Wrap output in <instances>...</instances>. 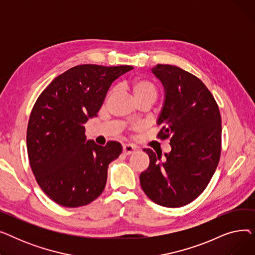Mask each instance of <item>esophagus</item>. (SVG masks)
Instances as JSON below:
<instances>
[{"label": "esophagus", "instance_id": "34e87169", "mask_svg": "<svg viewBox=\"0 0 255 255\" xmlns=\"http://www.w3.org/2000/svg\"><path fill=\"white\" fill-rule=\"evenodd\" d=\"M135 150H136V149H135L134 145L128 144V143L123 144V153H124L125 155H130V154H132V153H134Z\"/></svg>", "mask_w": 255, "mask_h": 255}]
</instances>
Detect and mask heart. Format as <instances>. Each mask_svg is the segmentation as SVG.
<instances>
[{"instance_id":"b5f03b06","label":"heart","mask_w":255,"mask_h":255,"mask_svg":"<svg viewBox=\"0 0 255 255\" xmlns=\"http://www.w3.org/2000/svg\"><path fill=\"white\" fill-rule=\"evenodd\" d=\"M127 85L129 89L132 91L133 95H134L135 99L138 101L140 100H152L153 102L158 97V87L153 82V80L142 77V76H135L132 77L127 82ZM113 93V89H111L107 93V95H111Z\"/></svg>"}]
</instances>
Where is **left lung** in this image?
<instances>
[{"label": "left lung", "instance_id": "obj_1", "mask_svg": "<svg viewBox=\"0 0 255 255\" xmlns=\"http://www.w3.org/2000/svg\"><path fill=\"white\" fill-rule=\"evenodd\" d=\"M165 91L158 137L170 139L164 154L143 149L150 165L139 176L143 192L157 205L179 208L203 193L219 163L221 116L212 93L195 75L177 66L152 68Z\"/></svg>", "mask_w": 255, "mask_h": 255}]
</instances>
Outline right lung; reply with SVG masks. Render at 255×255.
<instances>
[{
	"instance_id": "obj_1",
	"label": "right lung",
	"mask_w": 255,
	"mask_h": 255,
	"mask_svg": "<svg viewBox=\"0 0 255 255\" xmlns=\"http://www.w3.org/2000/svg\"><path fill=\"white\" fill-rule=\"evenodd\" d=\"M132 68L78 65L57 76L36 100L26 130L29 161L40 188L58 205L86 206L103 192L109 164L122 145L87 140L84 125L97 117L114 80Z\"/></svg>"
}]
</instances>
